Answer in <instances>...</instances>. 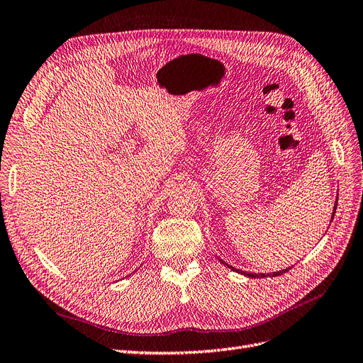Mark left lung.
<instances>
[{
  "label": "left lung",
  "instance_id": "1",
  "mask_svg": "<svg viewBox=\"0 0 363 363\" xmlns=\"http://www.w3.org/2000/svg\"><path fill=\"white\" fill-rule=\"evenodd\" d=\"M336 204H338V198H336ZM336 204H335V207H333V215H332V219H333V216H335V213H336ZM225 266H228L227 262H223ZM230 269H234V267H231V266H228ZM285 272H289V269H284V270H281V272H273L272 273V277H279V274H282V273H285ZM246 277H249V278H264V277H270V273L269 274H266V273H246V272H243Z\"/></svg>",
  "mask_w": 363,
  "mask_h": 363
}]
</instances>
